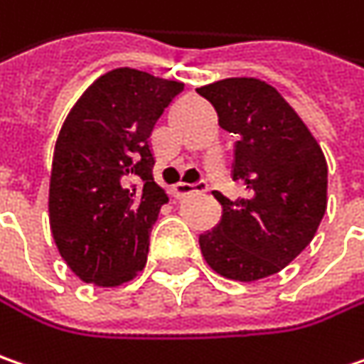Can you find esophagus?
Masks as SVG:
<instances>
[{
	"instance_id": "esophagus-1",
	"label": "esophagus",
	"mask_w": 364,
	"mask_h": 364,
	"mask_svg": "<svg viewBox=\"0 0 364 364\" xmlns=\"http://www.w3.org/2000/svg\"><path fill=\"white\" fill-rule=\"evenodd\" d=\"M205 191H207V184L205 182H198V184H184V182H180V184L173 186V194L176 196H188V194H194V192Z\"/></svg>"
}]
</instances>
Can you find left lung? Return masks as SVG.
<instances>
[{
    "mask_svg": "<svg viewBox=\"0 0 364 364\" xmlns=\"http://www.w3.org/2000/svg\"><path fill=\"white\" fill-rule=\"evenodd\" d=\"M217 110L219 124L240 136L231 178L245 196L215 194L223 215L198 237L215 272L231 281L277 274L309 245L328 205V164L289 102L266 82L229 77L196 90Z\"/></svg>",
    "mask_w": 364,
    "mask_h": 364,
    "instance_id": "8db88e82",
    "label": "left lung"
}]
</instances>
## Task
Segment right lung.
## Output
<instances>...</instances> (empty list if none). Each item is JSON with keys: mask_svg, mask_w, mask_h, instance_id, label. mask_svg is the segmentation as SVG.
Masks as SVG:
<instances>
[{"mask_svg": "<svg viewBox=\"0 0 364 364\" xmlns=\"http://www.w3.org/2000/svg\"><path fill=\"white\" fill-rule=\"evenodd\" d=\"M184 83L129 67L92 83L55 145L48 219L67 266L98 287L131 281L168 194L154 180L149 136ZM139 177L141 185L132 180Z\"/></svg>", "mask_w": 364, "mask_h": 364, "instance_id": "1", "label": "right lung"}]
</instances>
